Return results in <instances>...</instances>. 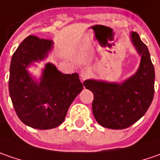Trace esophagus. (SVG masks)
<instances>
[{
	"mask_svg": "<svg viewBox=\"0 0 160 160\" xmlns=\"http://www.w3.org/2000/svg\"><path fill=\"white\" fill-rule=\"evenodd\" d=\"M90 76H91V71L89 70V68L86 67V68H83L81 70V72H80V77H81L82 80H87Z\"/></svg>",
	"mask_w": 160,
	"mask_h": 160,
	"instance_id": "1",
	"label": "esophagus"
}]
</instances>
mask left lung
I'll use <instances>...</instances> for the list:
<instances>
[{
    "instance_id": "1",
    "label": "left lung",
    "mask_w": 160,
    "mask_h": 160,
    "mask_svg": "<svg viewBox=\"0 0 160 160\" xmlns=\"http://www.w3.org/2000/svg\"><path fill=\"white\" fill-rule=\"evenodd\" d=\"M132 39L142 54L138 72L122 84L86 80L84 86L94 95L92 110L96 120L109 129H125L132 125L149 109L154 97L155 71L147 45L139 35Z\"/></svg>"
}]
</instances>
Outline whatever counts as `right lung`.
Listing matches in <instances>:
<instances>
[{"instance_id": "add662e5", "label": "right lung", "mask_w": 160, "mask_h": 160, "mask_svg": "<svg viewBox=\"0 0 160 160\" xmlns=\"http://www.w3.org/2000/svg\"><path fill=\"white\" fill-rule=\"evenodd\" d=\"M52 45L50 39L28 36L13 53L10 68L9 91L14 110L22 122L39 130L60 125L83 88L77 73L63 74L51 63L45 67L40 83L29 77L26 68L43 59Z\"/></svg>"}]
</instances>
